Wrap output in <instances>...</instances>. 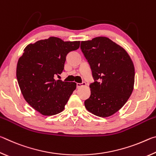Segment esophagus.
<instances>
[{
  "label": "esophagus",
  "instance_id": "34e87169",
  "mask_svg": "<svg viewBox=\"0 0 156 156\" xmlns=\"http://www.w3.org/2000/svg\"><path fill=\"white\" fill-rule=\"evenodd\" d=\"M84 85H86V83H84V82H83V83H76V87H77V88H79L80 87L84 86Z\"/></svg>",
  "mask_w": 156,
  "mask_h": 156
}]
</instances>
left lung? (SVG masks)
I'll return each mask as SVG.
<instances>
[{"mask_svg": "<svg viewBox=\"0 0 156 156\" xmlns=\"http://www.w3.org/2000/svg\"><path fill=\"white\" fill-rule=\"evenodd\" d=\"M80 49L94 80L89 85L91 96L84 101V106L94 115L109 117L124 106L132 94L133 63L122 47L107 37L82 41Z\"/></svg>", "mask_w": 156, "mask_h": 156, "instance_id": "obj_1", "label": "left lung"}]
</instances>
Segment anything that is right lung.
<instances>
[{
	"label": "right lung",
	"instance_id": "right-lung-1",
	"mask_svg": "<svg viewBox=\"0 0 156 156\" xmlns=\"http://www.w3.org/2000/svg\"><path fill=\"white\" fill-rule=\"evenodd\" d=\"M80 43L50 37L28 44L18 59L16 78L21 93L41 114L53 115L62 112L76 89V83L56 80L54 77L63 72L67 54L78 49Z\"/></svg>",
	"mask_w": 156,
	"mask_h": 156
}]
</instances>
